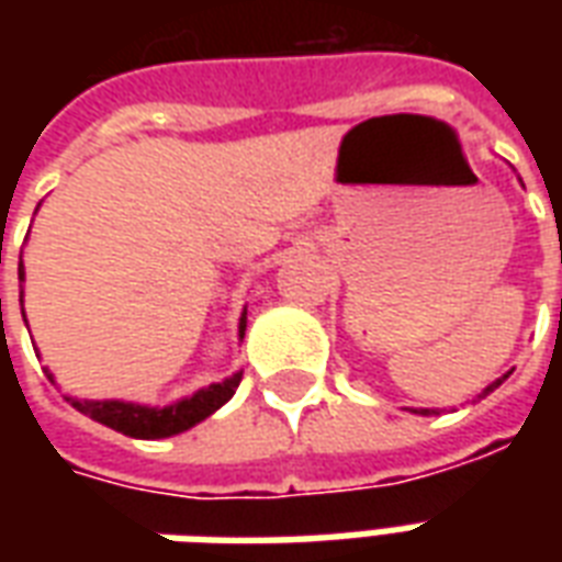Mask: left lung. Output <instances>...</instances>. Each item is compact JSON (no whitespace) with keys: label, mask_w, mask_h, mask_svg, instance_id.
<instances>
[{"label":"left lung","mask_w":562,"mask_h":562,"mask_svg":"<svg viewBox=\"0 0 562 562\" xmlns=\"http://www.w3.org/2000/svg\"><path fill=\"white\" fill-rule=\"evenodd\" d=\"M506 379H508V373L503 379H496V382H491V385H487V389L482 391V397H484V394H491V391H494V389H499V385H503ZM418 415H430V409H422V413H418Z\"/></svg>","instance_id":"obj_1"}]
</instances>
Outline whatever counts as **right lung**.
<instances>
[{"mask_svg":"<svg viewBox=\"0 0 562 562\" xmlns=\"http://www.w3.org/2000/svg\"><path fill=\"white\" fill-rule=\"evenodd\" d=\"M20 280H23V265L18 268ZM23 301V292H20ZM26 318V316H23ZM246 330V313L240 316V340H244ZM50 376V373H47ZM244 373H234V376L213 382L207 389L195 391L192 397L171 403V406H140V403H126V401H78V397H66L78 413L90 415L92 422L111 427L116 434L135 436V439H165V436L183 434L189 427H195L198 422H204L207 415H213L220 406L232 401L234 391L240 385ZM54 379V376H50Z\"/></svg>","mask_w":562,"mask_h":562,"instance_id":"obj_1","label":"right lung"}]
</instances>
